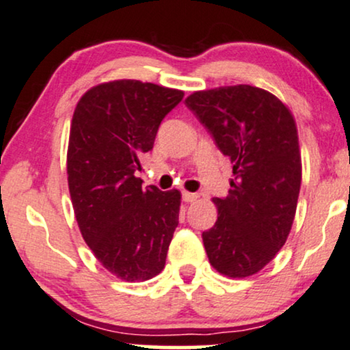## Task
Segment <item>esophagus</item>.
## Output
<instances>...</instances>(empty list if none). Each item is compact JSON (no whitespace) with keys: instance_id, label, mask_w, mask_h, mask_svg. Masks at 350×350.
I'll return each instance as SVG.
<instances>
[{"instance_id":"esophagus-1","label":"esophagus","mask_w":350,"mask_h":350,"mask_svg":"<svg viewBox=\"0 0 350 350\" xmlns=\"http://www.w3.org/2000/svg\"><path fill=\"white\" fill-rule=\"evenodd\" d=\"M198 198V193H192V192H183V200L187 202V203H192L196 202Z\"/></svg>"}]
</instances>
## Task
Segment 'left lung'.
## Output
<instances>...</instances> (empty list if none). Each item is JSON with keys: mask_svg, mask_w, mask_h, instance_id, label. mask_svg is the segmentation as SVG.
I'll return each mask as SVG.
<instances>
[{"mask_svg": "<svg viewBox=\"0 0 350 350\" xmlns=\"http://www.w3.org/2000/svg\"><path fill=\"white\" fill-rule=\"evenodd\" d=\"M185 106L232 165L226 197H215L218 219L202 234L221 274L245 278L284 245L302 180L297 127L289 109L252 85L196 92Z\"/></svg>", "mask_w": 350, "mask_h": 350, "instance_id": "obj_1", "label": "left lung"}]
</instances>
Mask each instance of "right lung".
<instances>
[{
	"label": "right lung",
	"mask_w": 350,
	"mask_h": 350,
	"mask_svg": "<svg viewBox=\"0 0 350 350\" xmlns=\"http://www.w3.org/2000/svg\"><path fill=\"white\" fill-rule=\"evenodd\" d=\"M184 94L140 81L101 83L76 106L68 183L83 241L103 267L140 282L165 268L179 224L180 192L142 187L140 160Z\"/></svg>",
	"instance_id": "obj_1"
}]
</instances>
